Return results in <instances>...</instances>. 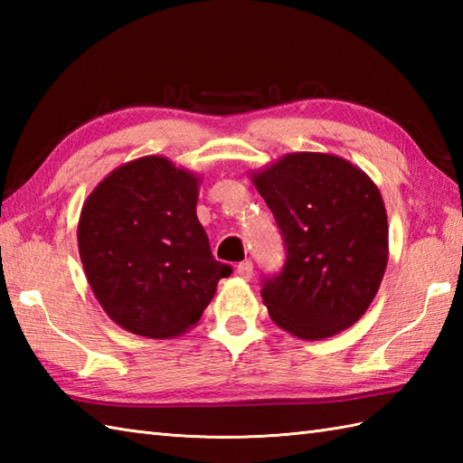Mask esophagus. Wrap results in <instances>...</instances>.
<instances>
[{
  "instance_id": "esophagus-1",
  "label": "esophagus",
  "mask_w": 463,
  "mask_h": 463,
  "mask_svg": "<svg viewBox=\"0 0 463 463\" xmlns=\"http://www.w3.org/2000/svg\"><path fill=\"white\" fill-rule=\"evenodd\" d=\"M237 274L242 279V280H250L252 274H254V269H252V262L250 260H244L241 262L237 267Z\"/></svg>"
}]
</instances>
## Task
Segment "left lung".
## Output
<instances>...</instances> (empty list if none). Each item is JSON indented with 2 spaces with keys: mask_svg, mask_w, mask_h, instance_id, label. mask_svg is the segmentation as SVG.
I'll list each match as a JSON object with an SVG mask.
<instances>
[{
  "mask_svg": "<svg viewBox=\"0 0 463 463\" xmlns=\"http://www.w3.org/2000/svg\"><path fill=\"white\" fill-rule=\"evenodd\" d=\"M250 181L287 244L279 277L264 280L272 322L302 340L350 328L368 310L388 264V216L360 166L328 153H288Z\"/></svg>",
  "mask_w": 463,
  "mask_h": 463,
  "instance_id": "obj_1",
  "label": "left lung"
}]
</instances>
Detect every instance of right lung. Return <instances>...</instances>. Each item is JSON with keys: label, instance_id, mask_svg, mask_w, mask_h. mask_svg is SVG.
<instances>
[{"label": "right lung", "instance_id": "add662e5", "mask_svg": "<svg viewBox=\"0 0 463 463\" xmlns=\"http://www.w3.org/2000/svg\"><path fill=\"white\" fill-rule=\"evenodd\" d=\"M201 176L166 156L117 166L83 203L77 244L101 308L127 332L175 338L196 326L229 277L196 219Z\"/></svg>", "mask_w": 463, "mask_h": 463}]
</instances>
